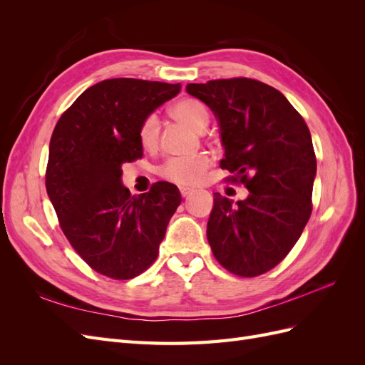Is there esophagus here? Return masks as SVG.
Here are the masks:
<instances>
[{
  "label": "esophagus",
  "mask_w": 365,
  "mask_h": 365,
  "mask_svg": "<svg viewBox=\"0 0 365 365\" xmlns=\"http://www.w3.org/2000/svg\"><path fill=\"white\" fill-rule=\"evenodd\" d=\"M192 192H193V190H192V189H189V187H180V193H181V196H182V197L189 196Z\"/></svg>",
  "instance_id": "1"
}]
</instances>
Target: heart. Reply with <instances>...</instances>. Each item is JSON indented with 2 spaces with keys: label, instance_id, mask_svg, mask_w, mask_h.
I'll return each instance as SVG.
<instances>
[{
  "label": "heart",
  "instance_id": "heart-1",
  "mask_svg": "<svg viewBox=\"0 0 365 365\" xmlns=\"http://www.w3.org/2000/svg\"><path fill=\"white\" fill-rule=\"evenodd\" d=\"M172 114L189 125L195 130H204L210 121L208 109L195 98H181L172 106ZM140 145L145 149H153L158 145L160 140V121L155 114H149L141 121L138 129ZM210 158L207 155H189V157H172L165 161L160 175L164 180L180 185H196L204 178L205 172L208 170Z\"/></svg>",
  "mask_w": 365,
  "mask_h": 365
}]
</instances>
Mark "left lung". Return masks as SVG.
Masks as SVG:
<instances>
[{"mask_svg":"<svg viewBox=\"0 0 365 365\" xmlns=\"http://www.w3.org/2000/svg\"><path fill=\"white\" fill-rule=\"evenodd\" d=\"M220 125L228 182L250 195L233 205L215 193L207 239L222 267L257 277L288 256L312 213L317 158L303 117L275 88L248 77L189 83Z\"/></svg>","mask_w":365,"mask_h":365,"instance_id":"1","label":"left lung"}]
</instances>
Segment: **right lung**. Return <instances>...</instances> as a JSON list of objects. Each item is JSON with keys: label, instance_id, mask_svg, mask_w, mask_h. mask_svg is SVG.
Instances as JSON below:
<instances>
[{"label": "right lung", "instance_id": "obj_1", "mask_svg": "<svg viewBox=\"0 0 365 365\" xmlns=\"http://www.w3.org/2000/svg\"><path fill=\"white\" fill-rule=\"evenodd\" d=\"M180 91L181 83L102 81L77 97L54 126L48 197L71 247L109 279H134L155 262L181 204L170 182L158 181L138 196L121 184V165L143 157L141 121Z\"/></svg>", "mask_w": 365, "mask_h": 365}]
</instances>
